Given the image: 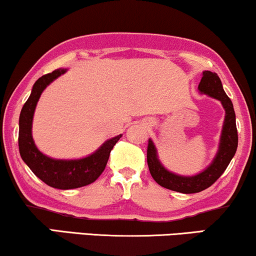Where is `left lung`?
I'll return each mask as SVG.
<instances>
[{"mask_svg":"<svg viewBox=\"0 0 256 256\" xmlns=\"http://www.w3.org/2000/svg\"><path fill=\"white\" fill-rule=\"evenodd\" d=\"M198 89L201 94L218 100L226 112L220 136V144H218V152L212 164L204 170L196 175H193V176H184V175L175 174V172H169L168 169L164 167V164L158 160V150L154 142L152 141V138H149L148 141L147 162L152 178L161 187L184 194L198 193V192L210 187L224 174L238 149V130L234 107L230 98L224 92L221 80L216 72H212L209 70L202 72V78Z\"/></svg>","mask_w":256,"mask_h":256,"instance_id":"8db88e82","label":"left lung"}]
</instances>
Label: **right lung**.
Masks as SVG:
<instances>
[{
    "label": "right lung",
    "instance_id": "1",
    "mask_svg": "<svg viewBox=\"0 0 256 256\" xmlns=\"http://www.w3.org/2000/svg\"><path fill=\"white\" fill-rule=\"evenodd\" d=\"M67 72L60 68L43 75L32 86V94L22 107L18 120V148L22 160L30 170L44 184L58 189H74L90 184L107 166L109 155L122 135L109 138L92 154L76 160H60L49 158L36 147L32 128L36 104L41 94L58 76Z\"/></svg>",
    "mask_w": 256,
    "mask_h": 256
}]
</instances>
